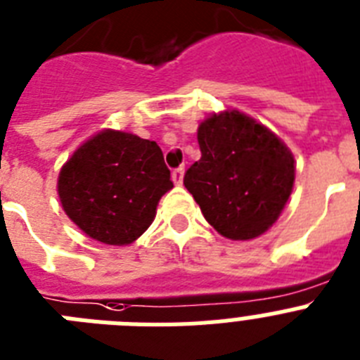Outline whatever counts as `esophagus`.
I'll return each mask as SVG.
<instances>
[{
    "mask_svg": "<svg viewBox=\"0 0 360 360\" xmlns=\"http://www.w3.org/2000/svg\"><path fill=\"white\" fill-rule=\"evenodd\" d=\"M183 175H185V168L181 166V168H177V170L172 172V179H174V183L177 186L183 185Z\"/></svg>",
    "mask_w": 360,
    "mask_h": 360,
    "instance_id": "esophagus-1",
    "label": "esophagus"
}]
</instances>
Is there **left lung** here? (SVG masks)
<instances>
[{
  "label": "left lung",
  "instance_id": "8db88e82",
  "mask_svg": "<svg viewBox=\"0 0 360 360\" xmlns=\"http://www.w3.org/2000/svg\"><path fill=\"white\" fill-rule=\"evenodd\" d=\"M201 159L185 174L205 219L247 241L276 223L295 185V155L267 126L238 110L210 113L198 128Z\"/></svg>",
  "mask_w": 360,
  "mask_h": 360
}]
</instances>
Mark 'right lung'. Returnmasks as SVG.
Returning a JSON list of instances; mask_svg holds the SVG:
<instances>
[{"label": "right lung", "mask_w": 360, "mask_h": 360, "mask_svg": "<svg viewBox=\"0 0 360 360\" xmlns=\"http://www.w3.org/2000/svg\"><path fill=\"white\" fill-rule=\"evenodd\" d=\"M174 188L155 141L102 129L72 152L58 174L63 212L86 236L104 245L134 243Z\"/></svg>", "instance_id": "right-lung-1"}]
</instances>
